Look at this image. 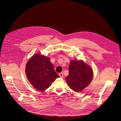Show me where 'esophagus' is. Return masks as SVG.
I'll list each match as a JSON object with an SVG mask.
<instances>
[{
    "label": "esophagus",
    "mask_w": 121,
    "mask_h": 121,
    "mask_svg": "<svg viewBox=\"0 0 121 121\" xmlns=\"http://www.w3.org/2000/svg\"><path fill=\"white\" fill-rule=\"evenodd\" d=\"M59 75L60 77V78H63V73H60L59 74Z\"/></svg>",
    "instance_id": "34e87169"
}]
</instances>
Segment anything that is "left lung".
Returning a JSON list of instances; mask_svg holds the SVG:
<instances>
[{
    "instance_id": "obj_1",
    "label": "left lung",
    "mask_w": 121,
    "mask_h": 121,
    "mask_svg": "<svg viewBox=\"0 0 121 121\" xmlns=\"http://www.w3.org/2000/svg\"><path fill=\"white\" fill-rule=\"evenodd\" d=\"M93 76L91 68L83 61L72 60L69 67V75L65 80L69 87L78 92L90 84Z\"/></svg>"
}]
</instances>
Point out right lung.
I'll list each match as a JSON object with an SVG mask.
<instances>
[{"instance_id": "1", "label": "right lung", "mask_w": 121, "mask_h": 121, "mask_svg": "<svg viewBox=\"0 0 121 121\" xmlns=\"http://www.w3.org/2000/svg\"><path fill=\"white\" fill-rule=\"evenodd\" d=\"M25 72L30 83L39 91L46 90L52 83L60 77L50 58L38 54L34 55L28 61Z\"/></svg>"}]
</instances>
